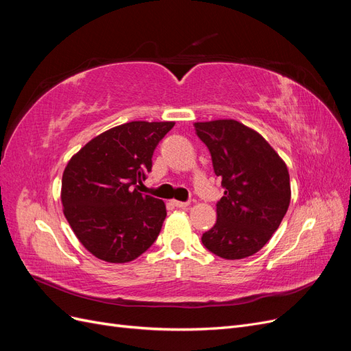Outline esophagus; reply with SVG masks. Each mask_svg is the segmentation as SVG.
Instances as JSON below:
<instances>
[{"label":"esophagus","mask_w":351,"mask_h":351,"mask_svg":"<svg viewBox=\"0 0 351 351\" xmlns=\"http://www.w3.org/2000/svg\"><path fill=\"white\" fill-rule=\"evenodd\" d=\"M173 205H174V206H177V208L186 209V208L190 205V202H180V200H173Z\"/></svg>","instance_id":"esophagus-1"}]
</instances>
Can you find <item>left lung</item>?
Listing matches in <instances>:
<instances>
[{
	"label": "left lung",
	"instance_id": "obj_1",
	"mask_svg": "<svg viewBox=\"0 0 351 351\" xmlns=\"http://www.w3.org/2000/svg\"><path fill=\"white\" fill-rule=\"evenodd\" d=\"M224 189L217 222L204 232V246L222 259L259 252L278 230L290 205L287 165L263 137L236 120L195 123Z\"/></svg>",
	"mask_w": 351,
	"mask_h": 351
}]
</instances>
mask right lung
Returning <instances> with one entry per match:
<instances>
[{
	"instance_id": "obj_1",
	"label": "right lung",
	"mask_w": 351,
	"mask_h": 351,
	"mask_svg": "<svg viewBox=\"0 0 351 351\" xmlns=\"http://www.w3.org/2000/svg\"><path fill=\"white\" fill-rule=\"evenodd\" d=\"M173 121H132L104 132L74 155L61 202L74 234L93 256L124 263L149 249L167 217L161 199L137 192Z\"/></svg>"
}]
</instances>
